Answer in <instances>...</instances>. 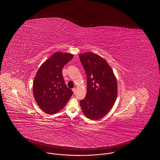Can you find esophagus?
Instances as JSON below:
<instances>
[{"label":"esophagus","mask_w":160,"mask_h":160,"mask_svg":"<svg viewBox=\"0 0 160 160\" xmlns=\"http://www.w3.org/2000/svg\"><path fill=\"white\" fill-rule=\"evenodd\" d=\"M72 91H73V92H74V93L75 94V92H76V91H77V89H76V88H72Z\"/></svg>","instance_id":"esophagus-1"}]
</instances>
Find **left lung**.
<instances>
[{"label":"left lung","instance_id":"1","mask_svg":"<svg viewBox=\"0 0 160 160\" xmlns=\"http://www.w3.org/2000/svg\"><path fill=\"white\" fill-rule=\"evenodd\" d=\"M87 77V93L80 101L85 116L98 120L109 112L117 96V83L112 69L105 59L92 52L79 55Z\"/></svg>","mask_w":160,"mask_h":160}]
</instances>
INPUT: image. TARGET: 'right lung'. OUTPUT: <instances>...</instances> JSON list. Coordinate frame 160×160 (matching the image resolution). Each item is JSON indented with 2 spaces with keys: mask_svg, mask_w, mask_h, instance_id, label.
Segmentation results:
<instances>
[{
  "mask_svg": "<svg viewBox=\"0 0 160 160\" xmlns=\"http://www.w3.org/2000/svg\"><path fill=\"white\" fill-rule=\"evenodd\" d=\"M68 53L55 52L41 65L33 83L34 97L41 109L52 114L63 109L73 94L65 83L62 68L73 58Z\"/></svg>",
  "mask_w": 160,
  "mask_h": 160,
  "instance_id": "1",
  "label": "right lung"
}]
</instances>
